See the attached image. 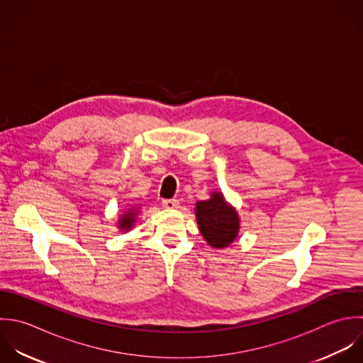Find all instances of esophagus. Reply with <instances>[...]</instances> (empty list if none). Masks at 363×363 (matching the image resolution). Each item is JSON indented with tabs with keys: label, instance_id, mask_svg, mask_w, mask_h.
<instances>
[{
	"label": "esophagus",
	"instance_id": "34e87169",
	"mask_svg": "<svg viewBox=\"0 0 363 363\" xmlns=\"http://www.w3.org/2000/svg\"><path fill=\"white\" fill-rule=\"evenodd\" d=\"M162 206L165 209H177V208H179V202L177 199H164Z\"/></svg>",
	"mask_w": 363,
	"mask_h": 363
}]
</instances>
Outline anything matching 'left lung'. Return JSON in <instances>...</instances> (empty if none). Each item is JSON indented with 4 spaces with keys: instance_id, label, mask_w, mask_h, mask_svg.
I'll return each instance as SVG.
<instances>
[{
    "instance_id": "8db88e82",
    "label": "left lung",
    "mask_w": 363,
    "mask_h": 363,
    "mask_svg": "<svg viewBox=\"0 0 363 363\" xmlns=\"http://www.w3.org/2000/svg\"><path fill=\"white\" fill-rule=\"evenodd\" d=\"M196 223L201 235L213 249L229 247L238 238L240 218L219 191H212L211 198L195 203Z\"/></svg>"
}]
</instances>
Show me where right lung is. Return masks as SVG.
I'll return each mask as SVG.
<instances>
[{"label":"right lung","instance_id":"add662e5","mask_svg":"<svg viewBox=\"0 0 363 363\" xmlns=\"http://www.w3.org/2000/svg\"><path fill=\"white\" fill-rule=\"evenodd\" d=\"M140 213V206H130L117 219V228L121 232H128L134 228L137 222V215Z\"/></svg>","mask_w":363,"mask_h":363}]
</instances>
